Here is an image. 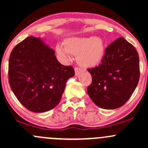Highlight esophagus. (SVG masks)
Returning <instances> with one entry per match:
<instances>
[{
	"mask_svg": "<svg viewBox=\"0 0 148 148\" xmlns=\"http://www.w3.org/2000/svg\"><path fill=\"white\" fill-rule=\"evenodd\" d=\"M82 70L80 68H78V67H75V75H78L80 73H82Z\"/></svg>",
	"mask_w": 148,
	"mask_h": 148,
	"instance_id": "34e87169",
	"label": "esophagus"
}]
</instances>
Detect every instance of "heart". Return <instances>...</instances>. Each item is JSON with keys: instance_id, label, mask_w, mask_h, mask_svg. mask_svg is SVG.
I'll return each mask as SVG.
<instances>
[{"instance_id": "obj_1", "label": "heart", "mask_w": 148, "mask_h": 148, "mask_svg": "<svg viewBox=\"0 0 148 148\" xmlns=\"http://www.w3.org/2000/svg\"><path fill=\"white\" fill-rule=\"evenodd\" d=\"M56 51L63 59L68 60L69 55L77 56L82 67L93 68L99 65L105 53V43L97 36L72 37L64 42V48L57 46Z\"/></svg>"}]
</instances>
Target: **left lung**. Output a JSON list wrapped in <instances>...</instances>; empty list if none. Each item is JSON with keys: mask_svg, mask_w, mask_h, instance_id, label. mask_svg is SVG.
Returning <instances> with one entry per match:
<instances>
[{"mask_svg": "<svg viewBox=\"0 0 148 148\" xmlns=\"http://www.w3.org/2000/svg\"><path fill=\"white\" fill-rule=\"evenodd\" d=\"M92 83L87 93L99 107L114 109L130 99L140 78L139 56L136 48L119 37L105 49L99 66L88 68Z\"/></svg>", "mask_w": 148, "mask_h": 148, "instance_id": "left-lung-1", "label": "left lung"}]
</instances>
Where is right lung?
I'll use <instances>...</instances> for the list:
<instances>
[{
	"label": "right lung",
	"mask_w": 148,
	"mask_h": 148,
	"mask_svg": "<svg viewBox=\"0 0 148 148\" xmlns=\"http://www.w3.org/2000/svg\"><path fill=\"white\" fill-rule=\"evenodd\" d=\"M74 75L72 66L61 64L54 51L32 36L17 44L9 58L11 90L32 112H45L58 105L66 82Z\"/></svg>",
	"instance_id": "right-lung-1"
}]
</instances>
